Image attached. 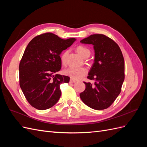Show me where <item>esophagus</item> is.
Segmentation results:
<instances>
[{
  "label": "esophagus",
  "mask_w": 147,
  "mask_h": 147,
  "mask_svg": "<svg viewBox=\"0 0 147 147\" xmlns=\"http://www.w3.org/2000/svg\"><path fill=\"white\" fill-rule=\"evenodd\" d=\"M76 82H77L76 80H75L72 79V78H70V83H73Z\"/></svg>",
  "instance_id": "obj_1"
}]
</instances>
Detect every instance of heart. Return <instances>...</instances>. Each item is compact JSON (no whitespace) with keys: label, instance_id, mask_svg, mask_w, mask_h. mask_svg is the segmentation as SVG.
I'll use <instances>...</instances> for the list:
<instances>
[{"label":"heart","instance_id":"obj_1","mask_svg":"<svg viewBox=\"0 0 147 147\" xmlns=\"http://www.w3.org/2000/svg\"><path fill=\"white\" fill-rule=\"evenodd\" d=\"M77 51L83 57L90 56V51L86 47L79 46L77 48ZM68 55V51H66L61 56V61L64 65L66 64V57ZM86 69L83 67H70L64 70L65 75L74 80H80L86 75Z\"/></svg>","mask_w":147,"mask_h":147}]
</instances>
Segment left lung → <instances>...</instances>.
Instances as JSON below:
<instances>
[{"label":"left lung","instance_id":"obj_1","mask_svg":"<svg viewBox=\"0 0 147 147\" xmlns=\"http://www.w3.org/2000/svg\"><path fill=\"white\" fill-rule=\"evenodd\" d=\"M80 42L93 45L94 63L88 78L94 83L84 82L86 88L80 97L91 109L97 110L107 109L119 94L124 80L122 52L113 40L103 34L91 35Z\"/></svg>","mask_w":147,"mask_h":147}]
</instances>
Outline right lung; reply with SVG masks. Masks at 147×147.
Listing matches in <instances>:
<instances>
[{"mask_svg": "<svg viewBox=\"0 0 147 147\" xmlns=\"http://www.w3.org/2000/svg\"><path fill=\"white\" fill-rule=\"evenodd\" d=\"M76 38L62 39L52 33L34 37L26 47L19 66L20 85L33 107L46 110L59 100L60 84L70 78L56 74L61 69L62 51L72 45Z\"/></svg>", "mask_w": 147, "mask_h": 147, "instance_id": "add662e5", "label": "right lung"}]
</instances>
